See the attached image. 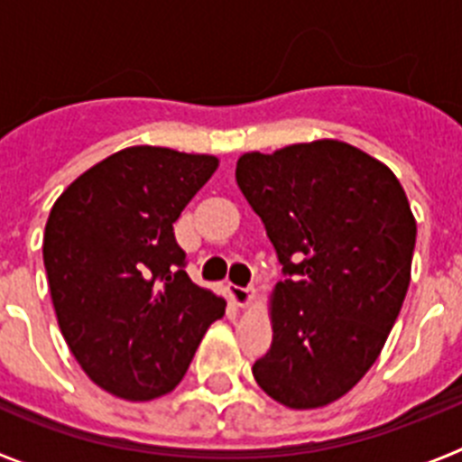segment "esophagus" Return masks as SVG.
Instances as JSON below:
<instances>
[{
  "mask_svg": "<svg viewBox=\"0 0 462 462\" xmlns=\"http://www.w3.org/2000/svg\"><path fill=\"white\" fill-rule=\"evenodd\" d=\"M252 298H254V289H252V287H234V300H236V305H238V308L250 305Z\"/></svg>",
  "mask_w": 462,
  "mask_h": 462,
  "instance_id": "1",
  "label": "esophagus"
}]
</instances>
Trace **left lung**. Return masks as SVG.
<instances>
[{"instance_id":"8db88e82","label":"left lung","mask_w":462,"mask_h":462,"mask_svg":"<svg viewBox=\"0 0 462 462\" xmlns=\"http://www.w3.org/2000/svg\"><path fill=\"white\" fill-rule=\"evenodd\" d=\"M236 180L287 275L252 374L291 410L328 405L377 361L405 300L416 243L405 189L389 166L328 138L243 154Z\"/></svg>"}]
</instances>
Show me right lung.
I'll use <instances>...</instances> for the list:
<instances>
[{
	"label": "right lung",
	"mask_w": 462,
	"mask_h": 462,
	"mask_svg": "<svg viewBox=\"0 0 462 462\" xmlns=\"http://www.w3.org/2000/svg\"><path fill=\"white\" fill-rule=\"evenodd\" d=\"M219 162L136 145L85 171L57 199L43 234L57 324L89 379L152 400L185 377L226 300L189 280L173 224Z\"/></svg>",
	"instance_id": "add662e5"
}]
</instances>
